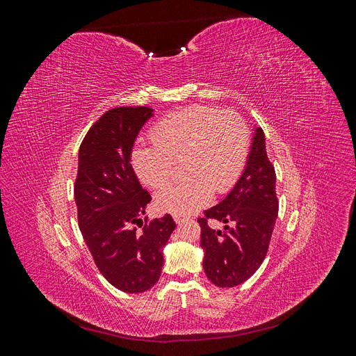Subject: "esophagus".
<instances>
[{
    "label": "esophagus",
    "mask_w": 356,
    "mask_h": 356,
    "mask_svg": "<svg viewBox=\"0 0 356 356\" xmlns=\"http://www.w3.org/2000/svg\"><path fill=\"white\" fill-rule=\"evenodd\" d=\"M174 221H175L177 224H181V222H184L186 220L182 218V217H178V215H174Z\"/></svg>",
    "instance_id": "34e87169"
}]
</instances>
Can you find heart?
I'll return each mask as SVG.
<instances>
[{
	"label": "heart",
	"mask_w": 356,
	"mask_h": 356,
	"mask_svg": "<svg viewBox=\"0 0 356 356\" xmlns=\"http://www.w3.org/2000/svg\"><path fill=\"white\" fill-rule=\"evenodd\" d=\"M153 144L132 152V168L139 181L154 190L169 184L172 160L186 159L188 179L156 196L163 213L186 217L204 207L215 193L229 191L241 177L250 149V131L234 111L188 106L166 115L153 127Z\"/></svg>",
	"instance_id": "heart-1"
}]
</instances>
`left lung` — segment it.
Listing matches in <instances>:
<instances>
[{
    "instance_id": "obj_1",
    "label": "left lung",
    "mask_w": 356,
    "mask_h": 356,
    "mask_svg": "<svg viewBox=\"0 0 356 356\" xmlns=\"http://www.w3.org/2000/svg\"><path fill=\"white\" fill-rule=\"evenodd\" d=\"M277 209L275 168L267 157L263 129L254 127L241 178L224 200L197 220L203 270L213 285H241L258 270L272 239ZM209 219L225 223V232L212 229Z\"/></svg>"
}]
</instances>
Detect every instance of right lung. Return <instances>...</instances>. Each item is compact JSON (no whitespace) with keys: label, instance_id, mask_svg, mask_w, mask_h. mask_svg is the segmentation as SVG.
<instances>
[{"label":"right lung","instance_id":"add662e5","mask_svg":"<svg viewBox=\"0 0 356 356\" xmlns=\"http://www.w3.org/2000/svg\"><path fill=\"white\" fill-rule=\"evenodd\" d=\"M153 117L148 106L106 111L86 134L79 149L74 196L79 225L96 267L123 293L153 288L163 267V248L175 222L169 213L138 225L152 196L131 165L135 139Z\"/></svg>","mask_w":356,"mask_h":356}]
</instances>
